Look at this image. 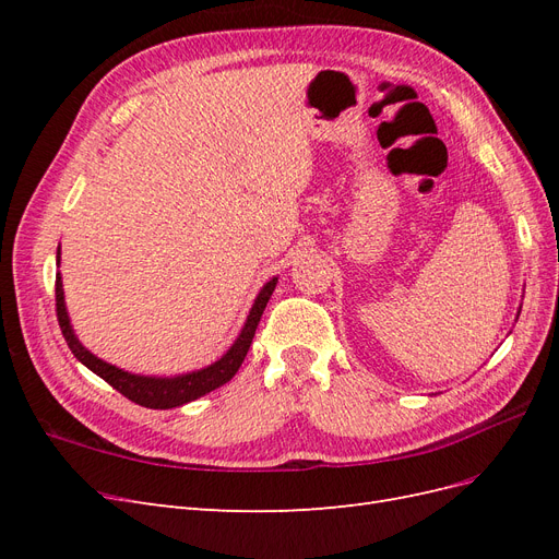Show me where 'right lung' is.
<instances>
[{
  "mask_svg": "<svg viewBox=\"0 0 559 559\" xmlns=\"http://www.w3.org/2000/svg\"><path fill=\"white\" fill-rule=\"evenodd\" d=\"M58 261H60V249H58ZM275 284H277V277H273L263 286L257 300H253V308L247 317V324H245L242 333L238 335V341H235V345L224 354L222 359L207 368L195 370V373H186V376H177V378L132 376L103 359H97L95 354H91L86 347H83L76 341V335L70 326V317H67V310H64L60 273L56 275V314H58V324H60V331L64 335L67 345H70L72 354L83 366H88L95 376L109 382L116 392H121L132 403L144 405V408H154V411H167V408H177V405H183V403L210 394L212 389L226 384L235 373H238V368L242 366L247 352H249V345L253 341V333H257L261 314L267 306L270 296H273V292H275Z\"/></svg>",
  "mask_w": 559,
  "mask_h": 559,
  "instance_id": "1",
  "label": "right lung"
}]
</instances>
